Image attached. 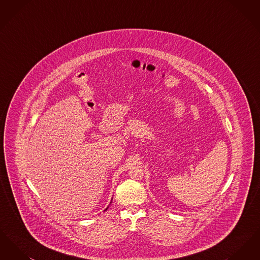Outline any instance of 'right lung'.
I'll list each match as a JSON object with an SVG mask.
<instances>
[{"instance_id": "right-lung-1", "label": "right lung", "mask_w": 260, "mask_h": 260, "mask_svg": "<svg viewBox=\"0 0 260 260\" xmlns=\"http://www.w3.org/2000/svg\"><path fill=\"white\" fill-rule=\"evenodd\" d=\"M107 209H108V207H107ZM107 209H106V210H107Z\"/></svg>"}]
</instances>
